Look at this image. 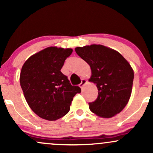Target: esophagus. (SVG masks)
<instances>
[{
	"label": "esophagus",
	"instance_id": "1",
	"mask_svg": "<svg viewBox=\"0 0 153 153\" xmlns=\"http://www.w3.org/2000/svg\"><path fill=\"white\" fill-rule=\"evenodd\" d=\"M86 83H87V80H85V79H84V78H83V79L81 80V83H80L79 86L80 87V88H83V85H84Z\"/></svg>",
	"mask_w": 153,
	"mask_h": 153
}]
</instances>
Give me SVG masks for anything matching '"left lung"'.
Returning a JSON list of instances; mask_svg holds the SVG:
<instances>
[{
  "label": "left lung",
  "instance_id": "1",
  "mask_svg": "<svg viewBox=\"0 0 153 153\" xmlns=\"http://www.w3.org/2000/svg\"><path fill=\"white\" fill-rule=\"evenodd\" d=\"M77 54L89 65V81L98 88V97L88 103L89 109L98 116L110 118L126 106L132 91L134 70L118 51L92 44L76 47Z\"/></svg>",
  "mask_w": 153,
  "mask_h": 153
}]
</instances>
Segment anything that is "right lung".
<instances>
[{"instance_id":"1","label":"right lung","mask_w":153,"mask_h":153,"mask_svg":"<svg viewBox=\"0 0 153 153\" xmlns=\"http://www.w3.org/2000/svg\"><path fill=\"white\" fill-rule=\"evenodd\" d=\"M72 52V48L48 47L32 55L22 68L19 80L25 98L41 118L56 120L65 116L73 97L81 91L61 72Z\"/></svg>"}]
</instances>
